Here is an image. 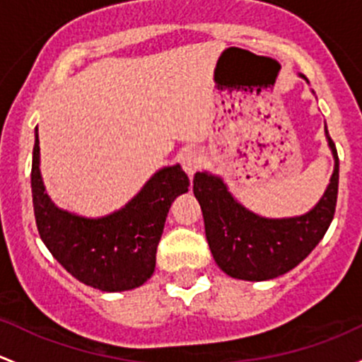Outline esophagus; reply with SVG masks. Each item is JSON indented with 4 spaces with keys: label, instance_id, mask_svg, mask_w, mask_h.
I'll return each mask as SVG.
<instances>
[{
    "label": "esophagus",
    "instance_id": "obj_1",
    "mask_svg": "<svg viewBox=\"0 0 362 362\" xmlns=\"http://www.w3.org/2000/svg\"><path fill=\"white\" fill-rule=\"evenodd\" d=\"M180 162H181L182 169H185V173L188 174V176H193V174H195L197 170L202 167L204 156L199 150H193V148H189V150H185L180 155Z\"/></svg>",
    "mask_w": 362,
    "mask_h": 362
}]
</instances>
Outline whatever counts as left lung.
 <instances>
[{"label": "left lung", "instance_id": "obj_1", "mask_svg": "<svg viewBox=\"0 0 362 362\" xmlns=\"http://www.w3.org/2000/svg\"><path fill=\"white\" fill-rule=\"evenodd\" d=\"M326 136L334 156L331 182L317 206L298 218H259L242 207L219 177L195 174L193 193L202 207L209 247L230 277L242 281L279 277L303 262L327 232L337 209L340 163L327 130Z\"/></svg>", "mask_w": 362, "mask_h": 362}]
</instances>
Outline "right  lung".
<instances>
[{
  "label": "right lung",
  "mask_w": 362,
  "mask_h": 362,
  "mask_svg": "<svg viewBox=\"0 0 362 362\" xmlns=\"http://www.w3.org/2000/svg\"><path fill=\"white\" fill-rule=\"evenodd\" d=\"M188 186V176L173 165L158 170L124 209L106 218L87 219L61 211L45 193L36 129L31 189L40 237L52 256L90 288L127 291L151 277L167 212Z\"/></svg>",
  "instance_id": "obj_1"
}]
</instances>
